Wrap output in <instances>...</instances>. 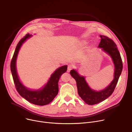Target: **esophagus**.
Listing matches in <instances>:
<instances>
[{"label":"esophagus","instance_id":"1","mask_svg":"<svg viewBox=\"0 0 132 132\" xmlns=\"http://www.w3.org/2000/svg\"><path fill=\"white\" fill-rule=\"evenodd\" d=\"M74 67V66L72 64H70L68 66V68H67V72H70L71 70H72V69H73Z\"/></svg>","mask_w":132,"mask_h":132}]
</instances>
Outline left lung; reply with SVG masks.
I'll return each mask as SVG.
<instances>
[{"instance_id":"left-lung-1","label":"left lung","mask_w":132,"mask_h":132,"mask_svg":"<svg viewBox=\"0 0 132 132\" xmlns=\"http://www.w3.org/2000/svg\"><path fill=\"white\" fill-rule=\"evenodd\" d=\"M100 37L101 40L98 47L102 48L104 51L112 57L115 67L114 79L109 86L101 91H94L88 86L84 77L79 75L74 70L70 72L71 76L77 82L79 96L88 105L96 104L104 101L111 95L114 90L122 70V61L116 44L108 37L100 35Z\"/></svg>"}]
</instances>
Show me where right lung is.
I'll return each instance as SVG.
<instances>
[{
	"label": "right lung",
	"mask_w": 132,
	"mask_h": 132,
	"mask_svg": "<svg viewBox=\"0 0 132 132\" xmlns=\"http://www.w3.org/2000/svg\"><path fill=\"white\" fill-rule=\"evenodd\" d=\"M31 36L27 34L18 43L11 62V71L16 90L22 97L30 103L37 105L43 106L51 102L58 93V81L61 75L66 72L67 66L59 67L51 76L47 84L40 90L31 91L27 89L20 82L16 70V60L21 46L24 42Z\"/></svg>",
	"instance_id": "add662e5"
}]
</instances>
